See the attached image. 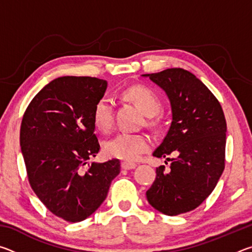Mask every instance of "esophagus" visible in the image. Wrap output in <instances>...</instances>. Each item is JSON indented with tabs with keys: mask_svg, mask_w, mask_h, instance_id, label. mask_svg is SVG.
Segmentation results:
<instances>
[{
	"mask_svg": "<svg viewBox=\"0 0 252 252\" xmlns=\"http://www.w3.org/2000/svg\"><path fill=\"white\" fill-rule=\"evenodd\" d=\"M121 167H122V169H125V170H131V169L136 168V164L135 163H132V162L123 161L122 163H121Z\"/></svg>",
	"mask_w": 252,
	"mask_h": 252,
	"instance_id": "34e87169",
	"label": "esophagus"
}]
</instances>
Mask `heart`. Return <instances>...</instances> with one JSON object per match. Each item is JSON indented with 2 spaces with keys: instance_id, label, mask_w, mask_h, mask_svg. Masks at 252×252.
Instances as JSON below:
<instances>
[{
  "instance_id": "obj_1",
  "label": "heart",
  "mask_w": 252,
  "mask_h": 252,
  "mask_svg": "<svg viewBox=\"0 0 252 252\" xmlns=\"http://www.w3.org/2000/svg\"><path fill=\"white\" fill-rule=\"evenodd\" d=\"M127 100H130L142 110V112L150 118L159 112L161 102L160 97L152 89L144 85H133L123 92ZM93 123L97 130L109 132L114 122V102L108 95L101 96L95 102L92 112ZM151 147V141L147 135L134 133L117 134L114 138L104 143V152L106 156L117 158L126 161H136L142 157Z\"/></svg>"
}]
</instances>
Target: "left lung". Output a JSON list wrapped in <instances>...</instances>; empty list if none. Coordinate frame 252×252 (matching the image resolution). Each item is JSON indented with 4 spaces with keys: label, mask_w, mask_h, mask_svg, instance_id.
<instances>
[{
    "label": "left lung",
    "mask_w": 252,
    "mask_h": 252,
    "mask_svg": "<svg viewBox=\"0 0 252 252\" xmlns=\"http://www.w3.org/2000/svg\"><path fill=\"white\" fill-rule=\"evenodd\" d=\"M143 76L167 93L172 111L171 126L153 156L178 155L167 158L169 169L157 168L147 199L163 215L178 216L199 207L218 183L224 169L227 123L219 101L191 72L172 67Z\"/></svg>",
    "instance_id": "left-lung-1"
}]
</instances>
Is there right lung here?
<instances>
[{
  "label": "right lung",
  "instance_id": "obj_1",
  "mask_svg": "<svg viewBox=\"0 0 252 252\" xmlns=\"http://www.w3.org/2000/svg\"><path fill=\"white\" fill-rule=\"evenodd\" d=\"M105 80L61 76L30 102L20 130L29 182L42 203L69 222L87 219L108 195L120 161L89 160L100 151L92 112Z\"/></svg>",
  "mask_w": 252,
  "mask_h": 252
}]
</instances>
